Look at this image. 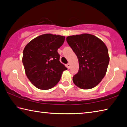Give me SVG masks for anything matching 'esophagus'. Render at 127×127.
<instances>
[{
	"label": "esophagus",
	"instance_id": "obj_1",
	"mask_svg": "<svg viewBox=\"0 0 127 127\" xmlns=\"http://www.w3.org/2000/svg\"><path fill=\"white\" fill-rule=\"evenodd\" d=\"M66 67H67V68H68V69H70V64H69V63H68V64H66Z\"/></svg>",
	"mask_w": 127,
	"mask_h": 127
}]
</instances>
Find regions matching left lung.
<instances>
[{
  "label": "left lung",
  "mask_w": 127,
  "mask_h": 127,
  "mask_svg": "<svg viewBox=\"0 0 127 127\" xmlns=\"http://www.w3.org/2000/svg\"><path fill=\"white\" fill-rule=\"evenodd\" d=\"M66 39L79 62V71L73 77V83L83 89L95 87L107 70L109 56L107 46L99 38L87 33L68 36Z\"/></svg>",
  "instance_id": "8db88e82"
}]
</instances>
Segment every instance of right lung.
Masks as SVG:
<instances>
[{"label":"right lung","mask_w":127,"mask_h":127,"mask_svg":"<svg viewBox=\"0 0 127 127\" xmlns=\"http://www.w3.org/2000/svg\"><path fill=\"white\" fill-rule=\"evenodd\" d=\"M64 40V36L44 34L32 39L25 47L22 62L25 74L37 88H52L59 82L63 71L67 69L60 62L58 53Z\"/></svg>","instance_id":"1"}]
</instances>
